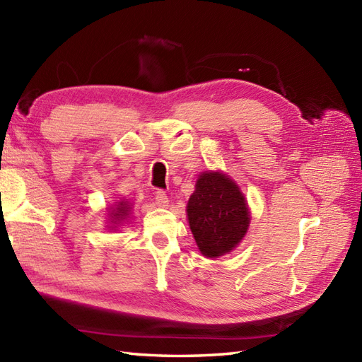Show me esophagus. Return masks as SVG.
Returning <instances> with one entry per match:
<instances>
[{
    "label": "esophagus",
    "instance_id": "esophagus-1",
    "mask_svg": "<svg viewBox=\"0 0 362 362\" xmlns=\"http://www.w3.org/2000/svg\"><path fill=\"white\" fill-rule=\"evenodd\" d=\"M154 199H156V203H157V205H159V206H162V208L168 206V196H166L165 191L157 189Z\"/></svg>",
    "mask_w": 362,
    "mask_h": 362
}]
</instances>
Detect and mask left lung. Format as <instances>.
I'll use <instances>...</instances> for the list:
<instances>
[{
  "label": "left lung",
  "instance_id": "8db88e82",
  "mask_svg": "<svg viewBox=\"0 0 362 362\" xmlns=\"http://www.w3.org/2000/svg\"><path fill=\"white\" fill-rule=\"evenodd\" d=\"M187 214L200 252L208 258L234 251L251 223L240 187L220 171H205L199 175Z\"/></svg>",
  "mask_w": 362,
  "mask_h": 362
}]
</instances>
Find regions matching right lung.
<instances>
[{"instance_id":"right-lung-1","label":"right lung","mask_w":362,"mask_h":362,"mask_svg":"<svg viewBox=\"0 0 362 362\" xmlns=\"http://www.w3.org/2000/svg\"><path fill=\"white\" fill-rule=\"evenodd\" d=\"M132 205H129L128 200H122V202H117V205H115V208H111L110 211V221L113 225H119L122 223V221L128 217L129 211H132V208H129ZM111 228H116V226H111Z\"/></svg>"}]
</instances>
